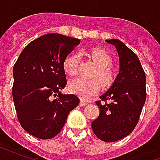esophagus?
<instances>
[{"label": "esophagus", "instance_id": "1", "mask_svg": "<svg viewBox=\"0 0 160 160\" xmlns=\"http://www.w3.org/2000/svg\"><path fill=\"white\" fill-rule=\"evenodd\" d=\"M87 103L86 102L85 100H83V99H80V105H81V106H84V105H86Z\"/></svg>", "mask_w": 160, "mask_h": 160}]
</instances>
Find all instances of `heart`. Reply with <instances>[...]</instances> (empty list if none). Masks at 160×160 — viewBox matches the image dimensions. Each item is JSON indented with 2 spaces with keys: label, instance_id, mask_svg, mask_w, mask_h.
<instances>
[{
  "label": "heart",
  "instance_id": "b5f03b06",
  "mask_svg": "<svg viewBox=\"0 0 160 160\" xmlns=\"http://www.w3.org/2000/svg\"><path fill=\"white\" fill-rule=\"evenodd\" d=\"M88 55L98 66L97 71L93 74V78L95 79L85 80L79 78L72 80L68 86L69 91L72 93L76 94L83 99L90 98L100 90V82L103 87L108 88L114 83L115 80V73L111 68L112 58L109 53L102 49L92 48L88 51ZM79 62L80 56L77 54H72L67 56L64 60L63 69L70 76H75L78 73Z\"/></svg>",
  "mask_w": 160,
  "mask_h": 160
}]
</instances>
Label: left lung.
<instances>
[{"mask_svg": "<svg viewBox=\"0 0 160 160\" xmlns=\"http://www.w3.org/2000/svg\"><path fill=\"white\" fill-rule=\"evenodd\" d=\"M105 41L118 49L120 71L111 88L96 101L99 115L92 128L98 139L114 142L128 136L137 125L147 98L146 75L138 56L123 42Z\"/></svg>", "mask_w": 160, "mask_h": 160, "instance_id": "1", "label": "left lung"}]
</instances>
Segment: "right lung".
Listing matches in <instances>:
<instances>
[{
  "mask_svg": "<svg viewBox=\"0 0 160 160\" xmlns=\"http://www.w3.org/2000/svg\"><path fill=\"white\" fill-rule=\"evenodd\" d=\"M79 43L78 38L45 34L28 43L13 66L17 118L26 132L38 139L59 134L70 111L80 104L75 95L60 93L67 85L63 62Z\"/></svg>",
  "mask_w": 160,
  "mask_h": 160,
  "instance_id": "obj_1",
  "label": "right lung"
}]
</instances>
